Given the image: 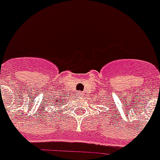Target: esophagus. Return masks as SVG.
<instances>
[{
    "label": "esophagus",
    "instance_id": "34e87169",
    "mask_svg": "<svg viewBox=\"0 0 160 160\" xmlns=\"http://www.w3.org/2000/svg\"><path fill=\"white\" fill-rule=\"evenodd\" d=\"M78 96H79V97H82V96H83V94H82V92H78Z\"/></svg>",
    "mask_w": 160,
    "mask_h": 160
}]
</instances>
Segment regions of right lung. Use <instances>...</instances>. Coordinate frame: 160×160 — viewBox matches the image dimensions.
<instances>
[{
  "instance_id": "right-lung-1",
  "label": "right lung",
  "mask_w": 160,
  "mask_h": 160,
  "mask_svg": "<svg viewBox=\"0 0 160 160\" xmlns=\"http://www.w3.org/2000/svg\"><path fill=\"white\" fill-rule=\"evenodd\" d=\"M63 101H64V98H56L55 100L52 99V100L51 101V102H49V103H51V105H53V106H54V108H58V106L61 107V104L63 103Z\"/></svg>"
}]
</instances>
